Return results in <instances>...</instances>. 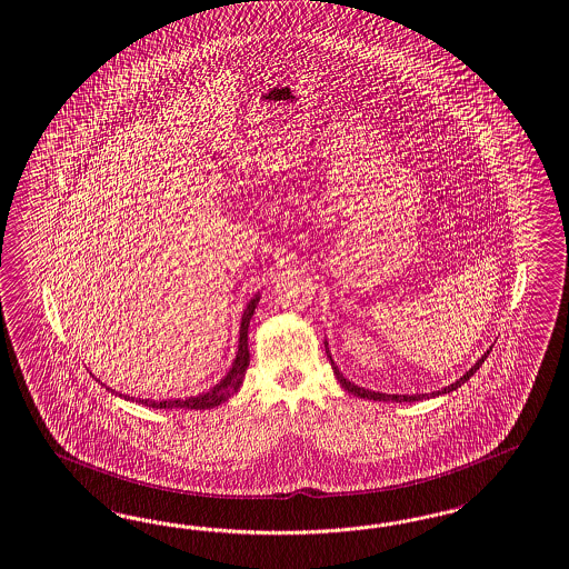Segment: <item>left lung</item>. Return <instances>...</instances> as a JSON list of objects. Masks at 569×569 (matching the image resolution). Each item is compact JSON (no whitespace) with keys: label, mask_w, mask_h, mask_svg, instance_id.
Here are the masks:
<instances>
[{"label":"left lung","mask_w":569,"mask_h":569,"mask_svg":"<svg viewBox=\"0 0 569 569\" xmlns=\"http://www.w3.org/2000/svg\"><path fill=\"white\" fill-rule=\"evenodd\" d=\"M326 345V352H328V359H330V363H332V369H335V376L338 381H340V386L347 390V392L352 393V396H359V398H365V400H379V402H419V400H429V398H436V396H441V393H450L453 390H458L462 383H467L468 379L472 378L475 373H477V369L485 363V359H487V355H489V350L481 355V359H477V363L472 365L470 369H468L467 373L462 376V378L456 379L453 383L450 386H446V388H441L438 392H425V393H386V392H373V390H367V388H361V386H357V383H352L350 379L345 378L342 376V371L338 369V365L335 363V359H332V352H330V347H328V340L323 342Z\"/></svg>","instance_id":"8db88e82"}]
</instances>
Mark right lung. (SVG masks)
<instances>
[{
	"instance_id": "add662e5",
	"label": "right lung",
	"mask_w": 569,
	"mask_h": 569,
	"mask_svg": "<svg viewBox=\"0 0 569 569\" xmlns=\"http://www.w3.org/2000/svg\"><path fill=\"white\" fill-rule=\"evenodd\" d=\"M260 292L253 295L249 299L248 306L243 309V316H241V323H239V342H237V355H234L233 363L229 367V371L224 373V378H220L212 388H208L204 392L196 393V396H188V398H159V400H152V398H136V396H128V393H119L109 388L107 383L104 390H109L111 393H116L123 400H130V402H138V405H144L150 408H167V410H173V408H191V410H204V408H214L227 402L231 396L239 392L243 378H246V371H248L249 365V349H248V330L249 320L256 311V307L260 303ZM99 381V379H97Z\"/></svg>"
}]
</instances>
